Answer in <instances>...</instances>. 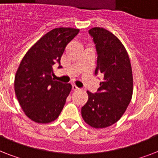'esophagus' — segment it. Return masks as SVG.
<instances>
[{
	"instance_id": "1",
	"label": "esophagus",
	"mask_w": 158,
	"mask_h": 158,
	"mask_svg": "<svg viewBox=\"0 0 158 158\" xmlns=\"http://www.w3.org/2000/svg\"><path fill=\"white\" fill-rule=\"evenodd\" d=\"M72 89H73L74 91H79V90H80V89H79L76 85H73V86H72Z\"/></svg>"
}]
</instances>
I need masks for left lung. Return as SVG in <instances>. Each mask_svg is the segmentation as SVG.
I'll use <instances>...</instances> for the list:
<instances>
[{"label": "left lung", "mask_w": 158, "mask_h": 158, "mask_svg": "<svg viewBox=\"0 0 158 158\" xmlns=\"http://www.w3.org/2000/svg\"><path fill=\"white\" fill-rule=\"evenodd\" d=\"M98 52L95 74H102L98 93L87 91L89 99L82 107L84 120L95 129H103L120 120L133 94V74L127 51L116 36L103 28H91Z\"/></svg>", "instance_id": "1"}]
</instances>
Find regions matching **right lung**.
<instances>
[{
  "instance_id": "1",
  "label": "right lung",
  "mask_w": 158,
  "mask_h": 158,
  "mask_svg": "<svg viewBox=\"0 0 158 158\" xmlns=\"http://www.w3.org/2000/svg\"><path fill=\"white\" fill-rule=\"evenodd\" d=\"M79 32L74 28H53L21 60L15 77V91L23 112L34 122H52L64 107L72 86L53 79L52 66L60 63L65 47Z\"/></svg>"
}]
</instances>
